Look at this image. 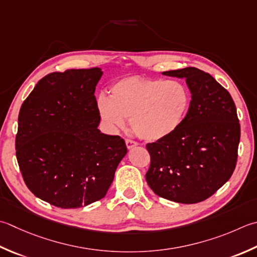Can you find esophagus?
<instances>
[{"instance_id":"esophagus-1","label":"esophagus","mask_w":257,"mask_h":257,"mask_svg":"<svg viewBox=\"0 0 257 257\" xmlns=\"http://www.w3.org/2000/svg\"><path fill=\"white\" fill-rule=\"evenodd\" d=\"M125 145H127L128 149H132L133 147H136V146L138 145V143L134 142V140H132V139H125Z\"/></svg>"}]
</instances>
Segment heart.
<instances>
[{"label": "heart", "instance_id": "heart-1", "mask_svg": "<svg viewBox=\"0 0 257 257\" xmlns=\"http://www.w3.org/2000/svg\"><path fill=\"white\" fill-rule=\"evenodd\" d=\"M192 95L177 80L133 75L115 81L110 99H98L100 117L110 129H121L130 118L133 132L144 140L156 142L174 134L187 114Z\"/></svg>", "mask_w": 257, "mask_h": 257}]
</instances>
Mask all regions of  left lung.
Masks as SVG:
<instances>
[{"label": "left lung", "mask_w": 257, "mask_h": 257, "mask_svg": "<svg viewBox=\"0 0 257 257\" xmlns=\"http://www.w3.org/2000/svg\"><path fill=\"white\" fill-rule=\"evenodd\" d=\"M163 74L185 78L192 100L174 134L146 145L150 155L146 180L163 198L203 202L227 182L237 163L240 125L235 103L227 90L203 70L189 67Z\"/></svg>", "instance_id": "1"}]
</instances>
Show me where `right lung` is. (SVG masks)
<instances>
[{
	"instance_id": "right-lung-1",
	"label": "right lung",
	"mask_w": 257,
	"mask_h": 257,
	"mask_svg": "<svg viewBox=\"0 0 257 257\" xmlns=\"http://www.w3.org/2000/svg\"><path fill=\"white\" fill-rule=\"evenodd\" d=\"M99 68L45 75L24 100L15 149L31 192L61 208H79L103 198L127 154L119 136L100 133L95 85Z\"/></svg>"
}]
</instances>
